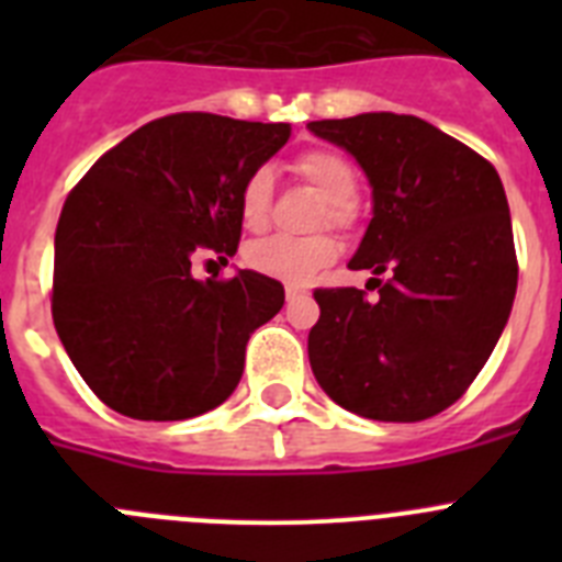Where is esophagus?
I'll return each mask as SVG.
<instances>
[{"label": "esophagus", "instance_id": "obj_1", "mask_svg": "<svg viewBox=\"0 0 562 562\" xmlns=\"http://www.w3.org/2000/svg\"><path fill=\"white\" fill-rule=\"evenodd\" d=\"M304 295V290H297V286H286V301H295V297Z\"/></svg>", "mask_w": 562, "mask_h": 562}]
</instances>
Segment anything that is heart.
I'll return each mask as SVG.
<instances>
[{
    "label": "heart",
    "mask_w": 562,
    "mask_h": 562,
    "mask_svg": "<svg viewBox=\"0 0 562 562\" xmlns=\"http://www.w3.org/2000/svg\"><path fill=\"white\" fill-rule=\"evenodd\" d=\"M295 171L312 191L326 200V220L331 225H349L355 216L351 196L357 191V171L342 154L329 148H312L295 160ZM272 177L270 171H252L238 193V213L247 231H261L270 213ZM337 245L331 236H270L247 247V265L261 276L286 284H310L317 272L335 258Z\"/></svg>",
    "instance_id": "heart-1"
}]
</instances>
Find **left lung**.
Listing matches in <instances>:
<instances>
[{
	"label": "left lung",
	"instance_id": "obj_1",
	"mask_svg": "<svg viewBox=\"0 0 562 562\" xmlns=\"http://www.w3.org/2000/svg\"><path fill=\"white\" fill-rule=\"evenodd\" d=\"M355 157L371 188V222L355 286L317 290L310 362L321 389L376 422H419L453 405L493 355L518 290L513 220L484 157L414 114L312 121Z\"/></svg>",
	"mask_w": 562,
	"mask_h": 562
}]
</instances>
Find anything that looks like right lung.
<instances>
[{
  "label": "right lung",
  "instance_id": "add662e5",
  "mask_svg": "<svg viewBox=\"0 0 562 562\" xmlns=\"http://www.w3.org/2000/svg\"><path fill=\"white\" fill-rule=\"evenodd\" d=\"M290 134V123L168 114L109 148L67 196L53 324L112 411L180 422L233 394L250 331L278 315L284 286L252 270L200 281L191 258L207 250L227 265L241 186Z\"/></svg>",
  "mask_w": 562,
  "mask_h": 562
}]
</instances>
